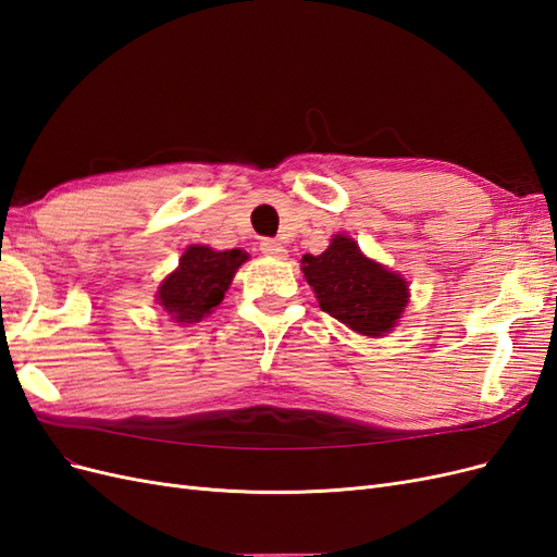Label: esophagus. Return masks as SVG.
<instances>
[{
  "instance_id": "1",
  "label": "esophagus",
  "mask_w": 557,
  "mask_h": 557,
  "mask_svg": "<svg viewBox=\"0 0 557 557\" xmlns=\"http://www.w3.org/2000/svg\"><path fill=\"white\" fill-rule=\"evenodd\" d=\"M260 250L264 252V256L276 258V260H285V258H288V250H285V246H283L281 242H276V239H262Z\"/></svg>"
}]
</instances>
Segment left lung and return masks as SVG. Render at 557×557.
<instances>
[{"label": "left lung", "mask_w": 557, "mask_h": 557, "mask_svg": "<svg viewBox=\"0 0 557 557\" xmlns=\"http://www.w3.org/2000/svg\"><path fill=\"white\" fill-rule=\"evenodd\" d=\"M301 272L320 309L364 336H385L409 305L407 281L369 260L346 234H334L320 256L307 252Z\"/></svg>", "instance_id": "left-lung-1"}]
</instances>
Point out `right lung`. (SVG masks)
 Masks as SVG:
<instances>
[{
    "mask_svg": "<svg viewBox=\"0 0 557 557\" xmlns=\"http://www.w3.org/2000/svg\"><path fill=\"white\" fill-rule=\"evenodd\" d=\"M248 260L242 248L213 250L193 244L185 248L178 267L158 288V305L178 325H195L221 305L237 269Z\"/></svg>",
    "mask_w": 557,
    "mask_h": 557,
    "instance_id": "obj_1",
    "label": "right lung"
}]
</instances>
